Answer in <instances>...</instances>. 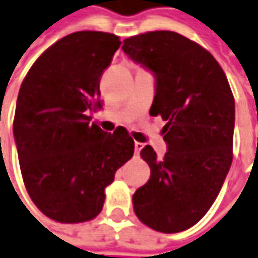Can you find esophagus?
Masks as SVG:
<instances>
[{
    "mask_svg": "<svg viewBox=\"0 0 258 258\" xmlns=\"http://www.w3.org/2000/svg\"><path fill=\"white\" fill-rule=\"evenodd\" d=\"M134 148H136V152H137V154H138V152L141 151V150H143V148H144V144L136 141V143H134Z\"/></svg>",
    "mask_w": 258,
    "mask_h": 258,
    "instance_id": "1",
    "label": "esophagus"
}]
</instances>
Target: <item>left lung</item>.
<instances>
[{
  "mask_svg": "<svg viewBox=\"0 0 258 258\" xmlns=\"http://www.w3.org/2000/svg\"><path fill=\"white\" fill-rule=\"evenodd\" d=\"M122 50L155 73L150 114L165 121L168 145L162 159L151 145L140 152L151 175L133 195V208L157 232H183L206 215L232 165V89L210 52L172 31L127 38Z\"/></svg>",
  "mask_w": 258,
  "mask_h": 258,
  "instance_id": "obj_1",
  "label": "left lung"
}]
</instances>
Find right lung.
<instances>
[{"mask_svg":"<svg viewBox=\"0 0 258 258\" xmlns=\"http://www.w3.org/2000/svg\"><path fill=\"white\" fill-rule=\"evenodd\" d=\"M120 45L114 33H70L35 60L19 89L14 137L22 179L36 208L59 223L97 216L115 171L134 154L124 127L111 134L90 122Z\"/></svg>","mask_w":258,"mask_h":258,"instance_id":"obj_1","label":"right lung"}]
</instances>
